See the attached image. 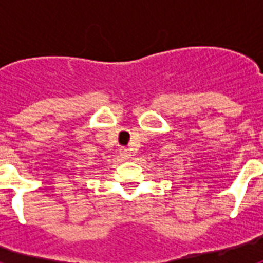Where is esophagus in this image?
<instances>
[{
    "label": "esophagus",
    "mask_w": 263,
    "mask_h": 263,
    "mask_svg": "<svg viewBox=\"0 0 263 263\" xmlns=\"http://www.w3.org/2000/svg\"><path fill=\"white\" fill-rule=\"evenodd\" d=\"M120 154H121V157H123L124 160H129V158H131V152H129V148L121 147L120 148Z\"/></svg>",
    "instance_id": "obj_1"
}]
</instances>
